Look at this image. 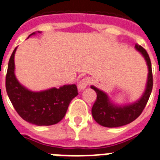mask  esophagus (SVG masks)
Masks as SVG:
<instances>
[{"label": "esophagus", "instance_id": "1", "mask_svg": "<svg viewBox=\"0 0 160 160\" xmlns=\"http://www.w3.org/2000/svg\"><path fill=\"white\" fill-rule=\"evenodd\" d=\"M90 83V79L88 77H85L80 80V81L78 82V90H79V91H82V90H85Z\"/></svg>", "mask_w": 160, "mask_h": 160}]
</instances>
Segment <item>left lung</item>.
I'll return each instance as SVG.
<instances>
[{
	"instance_id": "obj_1",
	"label": "left lung",
	"mask_w": 160,
	"mask_h": 160,
	"mask_svg": "<svg viewBox=\"0 0 160 160\" xmlns=\"http://www.w3.org/2000/svg\"><path fill=\"white\" fill-rule=\"evenodd\" d=\"M135 49L144 58L148 66V77L146 86L143 95L139 100L131 104L118 105L109 99V95L94 85L90 88L97 94V98L92 107V116L98 124L104 127L115 128L128 124L136 119L146 105L153 88L151 61L147 51L139 45H135Z\"/></svg>"
}]
</instances>
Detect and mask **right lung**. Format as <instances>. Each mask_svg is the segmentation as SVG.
Segmentation results:
<instances>
[{
	"label": "right lung",
	"instance_id": "right-lung-1",
	"mask_svg": "<svg viewBox=\"0 0 160 160\" xmlns=\"http://www.w3.org/2000/svg\"><path fill=\"white\" fill-rule=\"evenodd\" d=\"M35 34L30 35L28 38ZM16 49L9 60L6 77V92L11 104L19 115L31 124L38 126L57 124L65 115L70 101L77 96V86L65 85L41 91L27 89L19 82L15 75L14 59Z\"/></svg>",
	"mask_w": 160,
	"mask_h": 160
}]
</instances>
